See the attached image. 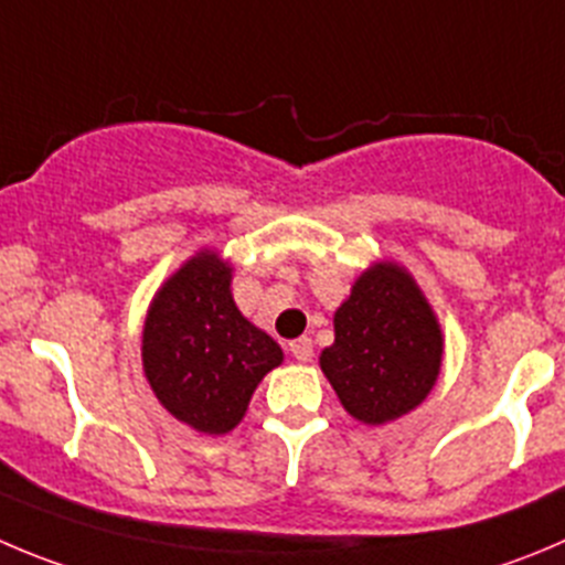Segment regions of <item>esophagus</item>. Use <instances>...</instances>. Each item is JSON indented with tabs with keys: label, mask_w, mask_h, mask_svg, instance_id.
I'll list each match as a JSON object with an SVG mask.
<instances>
[{
	"label": "esophagus",
	"mask_w": 565,
	"mask_h": 565,
	"mask_svg": "<svg viewBox=\"0 0 565 565\" xmlns=\"http://www.w3.org/2000/svg\"><path fill=\"white\" fill-rule=\"evenodd\" d=\"M289 354H292L298 362H309L312 360V340H309V337H298V340H292L289 342Z\"/></svg>",
	"instance_id": "esophagus-1"
}]
</instances>
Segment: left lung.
I'll return each instance as SVG.
<instances>
[{
  "instance_id": "8db88e82",
  "label": "left lung",
  "mask_w": 565,
  "mask_h": 565,
  "mask_svg": "<svg viewBox=\"0 0 565 565\" xmlns=\"http://www.w3.org/2000/svg\"><path fill=\"white\" fill-rule=\"evenodd\" d=\"M443 360V334L415 278L376 262L334 312V342L320 367L348 415L387 424L424 402Z\"/></svg>"
}]
</instances>
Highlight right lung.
Masks as SVG:
<instances>
[{
    "mask_svg": "<svg viewBox=\"0 0 565 565\" xmlns=\"http://www.w3.org/2000/svg\"><path fill=\"white\" fill-rule=\"evenodd\" d=\"M281 360L278 342L236 309L220 253L200 250L152 298L141 334L145 376L161 407L203 435L234 429Z\"/></svg>",
    "mask_w": 565,
    "mask_h": 565,
    "instance_id": "1",
    "label": "right lung"
}]
</instances>
